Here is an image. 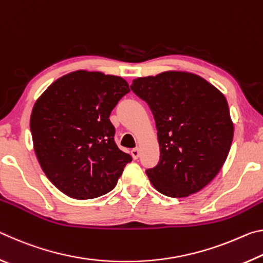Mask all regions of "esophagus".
<instances>
[{"label": "esophagus", "mask_w": 263, "mask_h": 263, "mask_svg": "<svg viewBox=\"0 0 263 263\" xmlns=\"http://www.w3.org/2000/svg\"><path fill=\"white\" fill-rule=\"evenodd\" d=\"M131 155H132V158L133 159H138L139 158V155H140V149L138 148V147H136V148H133L132 151H131Z\"/></svg>", "instance_id": "esophagus-1"}]
</instances>
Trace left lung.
I'll return each mask as SVG.
<instances>
[{
	"instance_id": "obj_1",
	"label": "left lung",
	"mask_w": 263,
	"mask_h": 263,
	"mask_svg": "<svg viewBox=\"0 0 263 263\" xmlns=\"http://www.w3.org/2000/svg\"><path fill=\"white\" fill-rule=\"evenodd\" d=\"M131 90L152 110L160 160L146 171L168 197H188L219 173L233 139L225 96L198 75L168 70L133 80Z\"/></svg>"
}]
</instances>
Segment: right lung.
<instances>
[{
  "label": "right lung",
  "instance_id": "obj_1",
  "mask_svg": "<svg viewBox=\"0 0 263 263\" xmlns=\"http://www.w3.org/2000/svg\"><path fill=\"white\" fill-rule=\"evenodd\" d=\"M130 91L121 77L75 70L53 82L30 118L33 148L47 179L75 199L112 190L132 161L116 145L109 116Z\"/></svg>",
  "mask_w": 263,
  "mask_h": 263
}]
</instances>
